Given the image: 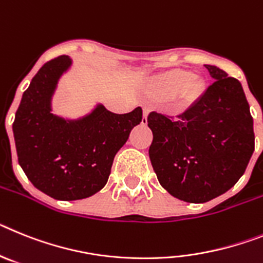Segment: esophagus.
I'll list each match as a JSON object with an SVG mask.
<instances>
[{
	"instance_id": "obj_1",
	"label": "esophagus",
	"mask_w": 263,
	"mask_h": 263,
	"mask_svg": "<svg viewBox=\"0 0 263 263\" xmlns=\"http://www.w3.org/2000/svg\"><path fill=\"white\" fill-rule=\"evenodd\" d=\"M148 114H149V108L144 107V108H143V124H145V123H147Z\"/></svg>"
}]
</instances>
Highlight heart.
Masks as SVG:
<instances>
[{"mask_svg":"<svg viewBox=\"0 0 263 263\" xmlns=\"http://www.w3.org/2000/svg\"><path fill=\"white\" fill-rule=\"evenodd\" d=\"M151 88L157 97H173L176 93L181 95L184 104L193 103L205 92V82L202 78L192 75L191 71L175 68L161 72L152 79Z\"/></svg>","mask_w":263,"mask_h":263,"instance_id":"heart-1","label":"heart"}]
</instances>
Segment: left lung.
<instances>
[{"label": "left lung", "instance_id": "8db88e82", "mask_svg": "<svg viewBox=\"0 0 263 263\" xmlns=\"http://www.w3.org/2000/svg\"><path fill=\"white\" fill-rule=\"evenodd\" d=\"M214 82L186 111L148 115L154 140L149 159L157 180L173 197L206 202L229 191L254 152L245 92L236 78L205 65Z\"/></svg>", "mask_w": 263, "mask_h": 263}]
</instances>
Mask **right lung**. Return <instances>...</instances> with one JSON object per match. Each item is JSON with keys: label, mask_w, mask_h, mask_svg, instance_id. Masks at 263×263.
Wrapping results in <instances>:
<instances>
[{"label": "right lung", "mask_w": 263, "mask_h": 263, "mask_svg": "<svg viewBox=\"0 0 263 263\" xmlns=\"http://www.w3.org/2000/svg\"><path fill=\"white\" fill-rule=\"evenodd\" d=\"M71 65L61 55L46 62L22 95L13 123L18 163L35 188L57 200L90 197L106 185L114 157L143 119L141 107L112 114L103 106L75 122L50 111L59 77Z\"/></svg>", "instance_id": "obj_1"}]
</instances>
